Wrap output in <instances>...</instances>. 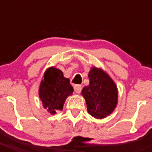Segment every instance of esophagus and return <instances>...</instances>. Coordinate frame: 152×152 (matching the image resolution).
Wrapping results in <instances>:
<instances>
[{"instance_id":"34e87169","label":"esophagus","mask_w":152,"mask_h":152,"mask_svg":"<svg viewBox=\"0 0 152 152\" xmlns=\"http://www.w3.org/2000/svg\"><path fill=\"white\" fill-rule=\"evenodd\" d=\"M82 85H76L74 86V90H75V92H76V93H78V94H79V93H81V91H82Z\"/></svg>"}]
</instances>
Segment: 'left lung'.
Wrapping results in <instances>:
<instances>
[{
	"instance_id": "obj_1",
	"label": "left lung",
	"mask_w": 152,
	"mask_h": 152,
	"mask_svg": "<svg viewBox=\"0 0 152 152\" xmlns=\"http://www.w3.org/2000/svg\"><path fill=\"white\" fill-rule=\"evenodd\" d=\"M89 85L82 90L88 113L104 119L113 113L118 102V90L110 75L102 67L93 66L88 73Z\"/></svg>"
}]
</instances>
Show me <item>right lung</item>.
Returning <instances> with one entry per match:
<instances>
[{
    "label": "right lung",
    "mask_w": 152,
    "mask_h": 152,
    "mask_svg": "<svg viewBox=\"0 0 152 152\" xmlns=\"http://www.w3.org/2000/svg\"><path fill=\"white\" fill-rule=\"evenodd\" d=\"M73 93L70 79L64 76L62 70L54 66L46 69L39 84V97L42 107L50 115L62 110L65 100Z\"/></svg>",
    "instance_id": "obj_1"
}]
</instances>
